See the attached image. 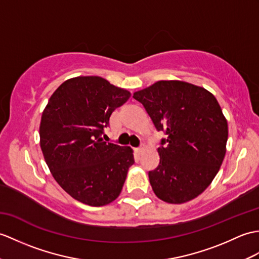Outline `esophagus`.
I'll return each instance as SVG.
<instances>
[{
    "instance_id": "esophagus-1",
    "label": "esophagus",
    "mask_w": 259,
    "mask_h": 259,
    "mask_svg": "<svg viewBox=\"0 0 259 259\" xmlns=\"http://www.w3.org/2000/svg\"><path fill=\"white\" fill-rule=\"evenodd\" d=\"M143 149H144V146H143V144H141V146L139 147V148H137V152H142L143 151Z\"/></svg>"
}]
</instances>
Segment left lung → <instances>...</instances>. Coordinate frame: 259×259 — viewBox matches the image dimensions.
I'll return each mask as SVG.
<instances>
[{
  "label": "left lung",
  "mask_w": 259,
  "mask_h": 259,
  "mask_svg": "<svg viewBox=\"0 0 259 259\" xmlns=\"http://www.w3.org/2000/svg\"><path fill=\"white\" fill-rule=\"evenodd\" d=\"M155 129L163 131L160 163L149 171L162 201L181 204L200 195L218 174L225 157L227 121L206 89L179 80H161L134 94Z\"/></svg>",
  "instance_id": "1"
}]
</instances>
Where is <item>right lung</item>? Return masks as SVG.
<instances>
[{"label": "right lung", "mask_w": 259, "mask_h": 259, "mask_svg": "<svg viewBox=\"0 0 259 259\" xmlns=\"http://www.w3.org/2000/svg\"><path fill=\"white\" fill-rule=\"evenodd\" d=\"M130 97L98 76L76 77L59 86L43 111L40 148L54 179L90 206L115 201L122 190L132 149L102 140L111 113Z\"/></svg>", "instance_id": "1"}]
</instances>
